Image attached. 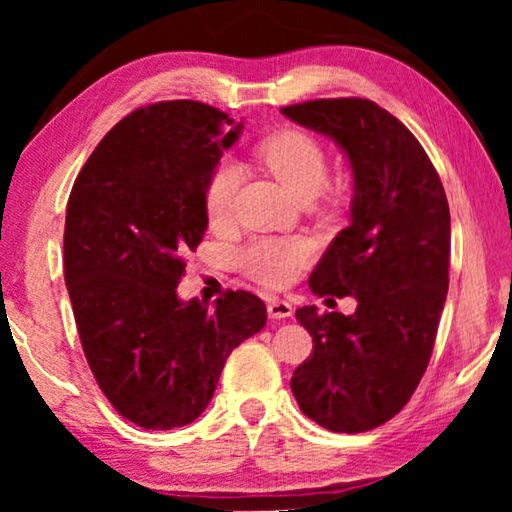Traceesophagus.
<instances>
[{"instance_id":"1","label":"esophagus","mask_w":512,"mask_h":512,"mask_svg":"<svg viewBox=\"0 0 512 512\" xmlns=\"http://www.w3.org/2000/svg\"><path fill=\"white\" fill-rule=\"evenodd\" d=\"M268 317L270 319H291L293 307L286 300H270L268 303Z\"/></svg>"}]
</instances>
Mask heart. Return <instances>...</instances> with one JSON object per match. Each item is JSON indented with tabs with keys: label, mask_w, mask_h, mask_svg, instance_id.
<instances>
[{
	"label": "heart",
	"mask_w": 512,
	"mask_h": 512,
	"mask_svg": "<svg viewBox=\"0 0 512 512\" xmlns=\"http://www.w3.org/2000/svg\"><path fill=\"white\" fill-rule=\"evenodd\" d=\"M256 156L293 198L319 193L326 186V153L310 132L298 128L272 132L258 142ZM240 179V167L230 160L214 167L205 188V212L212 226H223L233 216ZM305 261L307 244L300 240H256L237 254V265L265 286L289 284Z\"/></svg>",
	"instance_id": "1"
}]
</instances>
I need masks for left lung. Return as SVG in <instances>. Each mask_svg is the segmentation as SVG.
Listing matches in <instances>:
<instances>
[{"instance_id":"obj_1","label":"left lung","mask_w":512,"mask_h":512,"mask_svg":"<svg viewBox=\"0 0 512 512\" xmlns=\"http://www.w3.org/2000/svg\"><path fill=\"white\" fill-rule=\"evenodd\" d=\"M282 114L331 137L354 174L349 226L314 268L317 296H354L356 312L296 310L314 349L291 377L300 410L335 433L389 422L429 366L450 268V207L415 135L361 97L312 100Z\"/></svg>"}]
</instances>
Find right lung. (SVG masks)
I'll list each match as a JSON object with an SVG mask.
<instances>
[{
	"mask_svg": "<svg viewBox=\"0 0 512 512\" xmlns=\"http://www.w3.org/2000/svg\"><path fill=\"white\" fill-rule=\"evenodd\" d=\"M242 123L193 100L132 111L90 153L65 221V284L102 394L151 431L191 424L230 352L268 321L263 300L228 291L184 303L186 254L207 230L205 188Z\"/></svg>",
	"mask_w": 512,
	"mask_h": 512,
	"instance_id": "right-lung-1",
	"label": "right lung"
}]
</instances>
